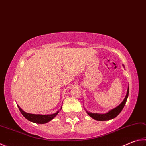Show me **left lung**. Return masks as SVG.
Here are the masks:
<instances>
[{
    "label": "left lung",
    "instance_id": "1",
    "mask_svg": "<svg viewBox=\"0 0 146 146\" xmlns=\"http://www.w3.org/2000/svg\"><path fill=\"white\" fill-rule=\"evenodd\" d=\"M123 66L124 68V65H123ZM128 94H129V86L128 87V90H127L126 96H125V98H124V99L123 100V102H121V104L119 105L117 107H116L115 108H113V109L109 110L107 113H92V112H87V111L86 110V112L87 114L90 116V117H92V119H95V120H96V121H104L110 120V119H112L117 117L119 113H121L122 110L123 109L124 105H125V104H126L127 99H128Z\"/></svg>",
    "mask_w": 146,
    "mask_h": 146
}]
</instances>
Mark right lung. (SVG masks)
<instances>
[{
    "instance_id": "add662e5",
    "label": "right lung",
    "mask_w": 146,
    "mask_h": 146,
    "mask_svg": "<svg viewBox=\"0 0 146 146\" xmlns=\"http://www.w3.org/2000/svg\"><path fill=\"white\" fill-rule=\"evenodd\" d=\"M18 106V108L20 111V112L22 113V114L23 115L25 119H27L29 121L33 122L34 123L37 124H45L48 123L50 121H52L53 119H54L56 115L59 113L60 110L62 109V106L60 107V110H59L57 112H55L52 114H47V115H41V114H32V113H29L23 111L22 108H21L19 106Z\"/></svg>"
}]
</instances>
